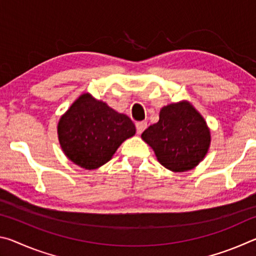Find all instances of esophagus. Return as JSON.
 Segmentation results:
<instances>
[{"mask_svg":"<svg viewBox=\"0 0 256 256\" xmlns=\"http://www.w3.org/2000/svg\"><path fill=\"white\" fill-rule=\"evenodd\" d=\"M136 126L138 134H141L146 128V122H144V120H141V122H136Z\"/></svg>","mask_w":256,"mask_h":256,"instance_id":"34e87169","label":"esophagus"}]
</instances>
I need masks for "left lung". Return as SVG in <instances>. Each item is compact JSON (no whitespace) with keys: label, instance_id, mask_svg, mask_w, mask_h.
<instances>
[{"label":"left lung","instance_id":"left-lung-1","mask_svg":"<svg viewBox=\"0 0 256 256\" xmlns=\"http://www.w3.org/2000/svg\"><path fill=\"white\" fill-rule=\"evenodd\" d=\"M158 162L174 172L196 167L208 154L211 132L206 120L188 100L164 106L159 120L141 134Z\"/></svg>","mask_w":256,"mask_h":256}]
</instances>
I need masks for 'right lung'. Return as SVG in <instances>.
I'll return each instance as SVG.
<instances>
[{
	"label": "right lung",
	"mask_w": 256,
	"mask_h": 256,
	"mask_svg": "<svg viewBox=\"0 0 256 256\" xmlns=\"http://www.w3.org/2000/svg\"><path fill=\"white\" fill-rule=\"evenodd\" d=\"M134 134L136 125L128 115L97 100L89 92L80 94L58 124L64 154L88 170L110 162L118 146Z\"/></svg>",
	"instance_id": "obj_1"
}]
</instances>
